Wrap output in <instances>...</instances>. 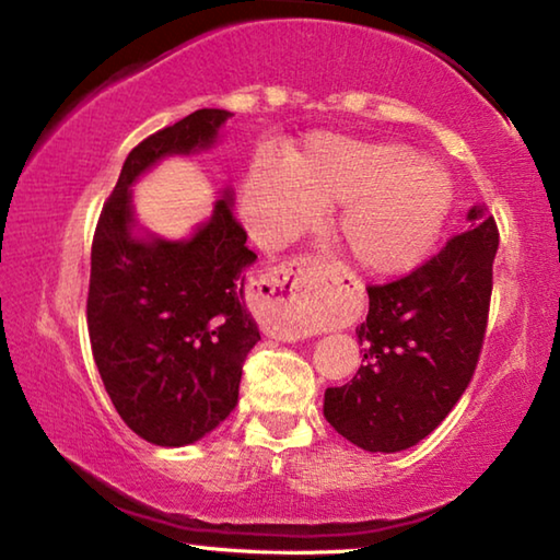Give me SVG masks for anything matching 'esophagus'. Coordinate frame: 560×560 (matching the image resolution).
<instances>
[{
    "label": "esophagus",
    "mask_w": 560,
    "mask_h": 560,
    "mask_svg": "<svg viewBox=\"0 0 560 560\" xmlns=\"http://www.w3.org/2000/svg\"><path fill=\"white\" fill-rule=\"evenodd\" d=\"M316 271L303 259L283 261L261 273L257 283L259 324L269 336L299 340L314 336L324 326L318 306Z\"/></svg>",
    "instance_id": "1"
}]
</instances>
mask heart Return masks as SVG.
<instances>
[{
	"label": "heart",
	"instance_id": "1",
	"mask_svg": "<svg viewBox=\"0 0 560 560\" xmlns=\"http://www.w3.org/2000/svg\"><path fill=\"white\" fill-rule=\"evenodd\" d=\"M343 205L336 236L355 267L377 277L412 269L438 240L452 205L450 177L412 148L346 136H316L291 158L257 160L242 212L261 244L306 232L320 210Z\"/></svg>",
	"mask_w": 560,
	"mask_h": 560
}]
</instances>
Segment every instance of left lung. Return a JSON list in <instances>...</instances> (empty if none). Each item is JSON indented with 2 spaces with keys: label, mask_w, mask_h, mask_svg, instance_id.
Listing matches in <instances>:
<instances>
[{
  "label": "left lung",
  "mask_w": 560,
  "mask_h": 560,
  "mask_svg": "<svg viewBox=\"0 0 560 560\" xmlns=\"http://www.w3.org/2000/svg\"><path fill=\"white\" fill-rule=\"evenodd\" d=\"M420 267L368 287V318L355 328L363 365L328 387L326 420L368 452L412 447L452 412L477 371L485 346L499 226L487 207L467 214Z\"/></svg>",
  "instance_id": "1"
}]
</instances>
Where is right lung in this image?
<instances>
[{"label":"right lung","instance_id":"add662e5","mask_svg":"<svg viewBox=\"0 0 560 560\" xmlns=\"http://www.w3.org/2000/svg\"><path fill=\"white\" fill-rule=\"evenodd\" d=\"M230 110L202 108L130 150L96 224L86 318L101 381L128 428L160 447L212 432L240 400L259 328L244 306L257 259L230 195L189 242L130 234V185L160 158L214 143Z\"/></svg>","mask_w":560,"mask_h":560}]
</instances>
